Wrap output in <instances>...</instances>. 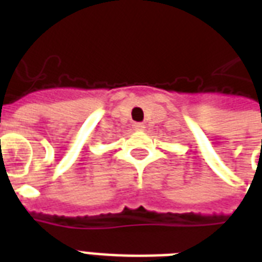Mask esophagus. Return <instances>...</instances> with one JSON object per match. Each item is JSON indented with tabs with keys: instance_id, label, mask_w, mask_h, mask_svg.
Returning <instances> with one entry per match:
<instances>
[{
	"instance_id": "obj_1",
	"label": "esophagus",
	"mask_w": 262,
	"mask_h": 262,
	"mask_svg": "<svg viewBox=\"0 0 262 262\" xmlns=\"http://www.w3.org/2000/svg\"><path fill=\"white\" fill-rule=\"evenodd\" d=\"M133 129H135V130H144V125L140 122H136L133 123Z\"/></svg>"
}]
</instances>
